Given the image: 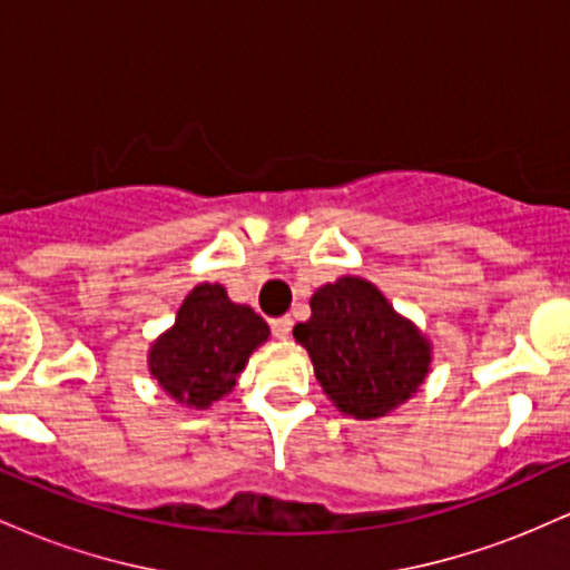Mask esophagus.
<instances>
[{"instance_id": "esophagus-1", "label": "esophagus", "mask_w": 570, "mask_h": 570, "mask_svg": "<svg viewBox=\"0 0 570 570\" xmlns=\"http://www.w3.org/2000/svg\"><path fill=\"white\" fill-rule=\"evenodd\" d=\"M271 330H273V337H276V340H286L292 335V318L289 316L273 318Z\"/></svg>"}]
</instances>
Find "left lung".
Here are the masks:
<instances>
[{
    "label": "left lung",
    "instance_id": "8db88e82",
    "mask_svg": "<svg viewBox=\"0 0 570 570\" xmlns=\"http://www.w3.org/2000/svg\"><path fill=\"white\" fill-rule=\"evenodd\" d=\"M324 394L345 415L383 417L417 394L431 343L370 281L343 276L311 297V318L294 326Z\"/></svg>",
    "mask_w": 570,
    "mask_h": 570
}]
</instances>
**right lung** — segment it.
I'll return each instance as SVG.
<instances>
[{
    "label": "right lung",
    "mask_w": 570,
    "mask_h": 570,
    "mask_svg": "<svg viewBox=\"0 0 570 570\" xmlns=\"http://www.w3.org/2000/svg\"><path fill=\"white\" fill-rule=\"evenodd\" d=\"M271 326L248 305L227 297L222 284H198L181 303L176 322L149 348V375L168 396L206 410L230 394L254 348Z\"/></svg>",
    "instance_id": "add662e5"
}]
</instances>
